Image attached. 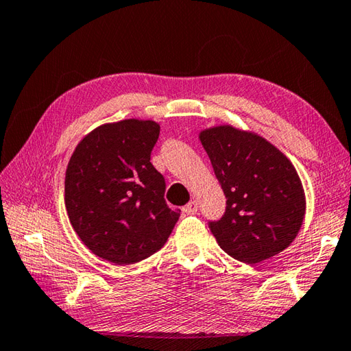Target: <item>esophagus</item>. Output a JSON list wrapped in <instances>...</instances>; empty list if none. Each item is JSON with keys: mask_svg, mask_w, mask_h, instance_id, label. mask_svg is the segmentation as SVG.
Listing matches in <instances>:
<instances>
[{"mask_svg": "<svg viewBox=\"0 0 351 351\" xmlns=\"http://www.w3.org/2000/svg\"><path fill=\"white\" fill-rule=\"evenodd\" d=\"M184 211H185V215H189V216L196 215V213H197V201L189 202V204L184 207Z\"/></svg>", "mask_w": 351, "mask_h": 351, "instance_id": "obj_1", "label": "esophagus"}]
</instances>
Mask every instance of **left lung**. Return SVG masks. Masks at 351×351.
I'll list each match as a JSON object with an SVG mask.
<instances>
[{
  "mask_svg": "<svg viewBox=\"0 0 351 351\" xmlns=\"http://www.w3.org/2000/svg\"><path fill=\"white\" fill-rule=\"evenodd\" d=\"M226 197L208 222L221 248L254 265L286 250L303 225L306 197L292 162L263 136L230 125L199 134Z\"/></svg>",
  "mask_w": 351,
  "mask_h": 351,
  "instance_id": "8db88e82",
  "label": "left lung"
}]
</instances>
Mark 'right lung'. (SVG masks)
<instances>
[{
	"mask_svg": "<svg viewBox=\"0 0 351 351\" xmlns=\"http://www.w3.org/2000/svg\"><path fill=\"white\" fill-rule=\"evenodd\" d=\"M160 136L152 120L95 128L73 152L65 207L75 234L95 256L132 265L160 251L180 219L166 199L164 176L150 162Z\"/></svg>",
	"mask_w": 351,
	"mask_h": 351,
	"instance_id": "obj_1",
	"label": "right lung"
}]
</instances>
